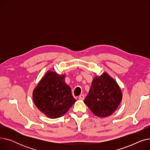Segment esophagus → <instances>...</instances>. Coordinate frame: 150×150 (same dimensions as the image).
I'll use <instances>...</instances> for the list:
<instances>
[{"label":"esophagus","instance_id":"1","mask_svg":"<svg viewBox=\"0 0 150 150\" xmlns=\"http://www.w3.org/2000/svg\"><path fill=\"white\" fill-rule=\"evenodd\" d=\"M78 99H79L80 100H83L84 99V96L83 95V94H82V95H80L79 96V97H78Z\"/></svg>","mask_w":150,"mask_h":150}]
</instances>
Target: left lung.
<instances>
[{"instance_id":"1","label":"left lung","mask_w":150,"mask_h":150,"mask_svg":"<svg viewBox=\"0 0 150 150\" xmlns=\"http://www.w3.org/2000/svg\"><path fill=\"white\" fill-rule=\"evenodd\" d=\"M122 92L116 81L107 72L93 78L88 95L84 100L92 112L104 118L112 114L122 100Z\"/></svg>"}]
</instances>
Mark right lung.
I'll return each mask as SVG.
<instances>
[{
    "label": "right lung",
    "mask_w": 150,
    "mask_h": 150,
    "mask_svg": "<svg viewBox=\"0 0 150 150\" xmlns=\"http://www.w3.org/2000/svg\"><path fill=\"white\" fill-rule=\"evenodd\" d=\"M65 77L66 74L47 71L33 91L35 106L50 119L64 115L76 101Z\"/></svg>",
    "instance_id": "add662e5"
}]
</instances>
